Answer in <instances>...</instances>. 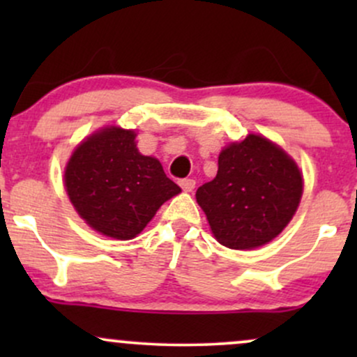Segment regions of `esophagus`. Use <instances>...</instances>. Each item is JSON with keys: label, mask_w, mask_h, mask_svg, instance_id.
I'll return each mask as SVG.
<instances>
[{"label": "esophagus", "mask_w": 357, "mask_h": 357, "mask_svg": "<svg viewBox=\"0 0 357 357\" xmlns=\"http://www.w3.org/2000/svg\"><path fill=\"white\" fill-rule=\"evenodd\" d=\"M179 186L183 188V191H192L195 190V186H196V181L195 179H181V181H179Z\"/></svg>", "instance_id": "obj_1"}]
</instances>
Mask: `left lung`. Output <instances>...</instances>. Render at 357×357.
Segmentation results:
<instances>
[{"instance_id": "obj_1", "label": "left lung", "mask_w": 357, "mask_h": 357, "mask_svg": "<svg viewBox=\"0 0 357 357\" xmlns=\"http://www.w3.org/2000/svg\"><path fill=\"white\" fill-rule=\"evenodd\" d=\"M304 183L298 166L267 137L248 134L218 158V173L196 191L215 238L233 250L267 245L289 225Z\"/></svg>"}]
</instances>
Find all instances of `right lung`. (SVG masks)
<instances>
[{"label":"right lung","instance_id":"1","mask_svg":"<svg viewBox=\"0 0 357 357\" xmlns=\"http://www.w3.org/2000/svg\"><path fill=\"white\" fill-rule=\"evenodd\" d=\"M63 178L80 218L116 240H132L162 203L181 192L158 159L139 153L136 132L116 126L84 139Z\"/></svg>","mask_w":357,"mask_h":357}]
</instances>
